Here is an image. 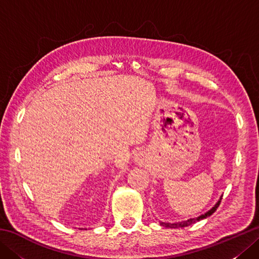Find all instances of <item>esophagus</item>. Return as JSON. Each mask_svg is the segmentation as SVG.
I'll use <instances>...</instances> for the list:
<instances>
[{
  "label": "esophagus",
  "mask_w": 259,
  "mask_h": 259,
  "mask_svg": "<svg viewBox=\"0 0 259 259\" xmlns=\"http://www.w3.org/2000/svg\"><path fill=\"white\" fill-rule=\"evenodd\" d=\"M146 160V153L144 151H139L138 153L136 155V161L138 162L139 164H142Z\"/></svg>",
  "instance_id": "1"
}]
</instances>
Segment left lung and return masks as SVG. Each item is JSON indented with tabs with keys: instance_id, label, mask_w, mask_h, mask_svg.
Segmentation results:
<instances>
[{
	"instance_id": "1",
	"label": "left lung",
	"mask_w": 259,
	"mask_h": 259,
	"mask_svg": "<svg viewBox=\"0 0 259 259\" xmlns=\"http://www.w3.org/2000/svg\"><path fill=\"white\" fill-rule=\"evenodd\" d=\"M221 205V200H219L216 205H214L210 210L207 211L205 214H201V216L197 217V218H191V219H188V221H185V222H180V223H176V224H169V223H160L162 226L164 227H168V228H179V227H187V226H190V225L195 224L196 222H199L201 221V219L203 218H207L210 216V214H212L214 211H216V209L218 208V206Z\"/></svg>"
}]
</instances>
